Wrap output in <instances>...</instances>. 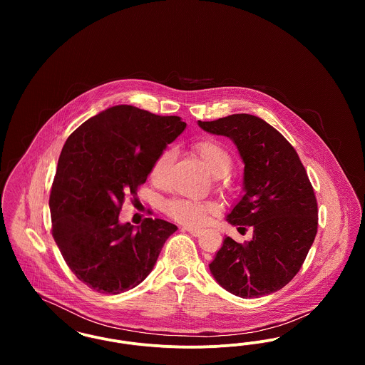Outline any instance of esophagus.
Wrapping results in <instances>:
<instances>
[{"label":"esophagus","mask_w":365,"mask_h":365,"mask_svg":"<svg viewBox=\"0 0 365 365\" xmlns=\"http://www.w3.org/2000/svg\"><path fill=\"white\" fill-rule=\"evenodd\" d=\"M183 230H186L187 232H190L191 235H194V237H197V235H200V232L202 231L201 228H198V227H192V226H185L183 227Z\"/></svg>","instance_id":"34e87169"}]
</instances>
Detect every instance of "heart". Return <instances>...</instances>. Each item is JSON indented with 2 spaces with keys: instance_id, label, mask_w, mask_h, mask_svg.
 Masks as SVG:
<instances>
[{
  "instance_id": "heart-1",
  "label": "heart",
  "mask_w": 365,
  "mask_h": 365,
  "mask_svg": "<svg viewBox=\"0 0 365 365\" xmlns=\"http://www.w3.org/2000/svg\"><path fill=\"white\" fill-rule=\"evenodd\" d=\"M194 152L201 157L213 176H225L230 171L232 160L226 148L213 140L201 139L192 145ZM173 149H165L157 157L150 170V178L157 185H163L167 179L170 165L174 160ZM216 210V205L207 201H195L190 198H174L165 204V212L176 222L186 225H202L210 213Z\"/></svg>"
}]
</instances>
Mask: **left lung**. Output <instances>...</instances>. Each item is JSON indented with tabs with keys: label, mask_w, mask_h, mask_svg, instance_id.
<instances>
[{
	"label": "left lung",
	"mask_w": 365,
	"mask_h": 365,
	"mask_svg": "<svg viewBox=\"0 0 365 365\" xmlns=\"http://www.w3.org/2000/svg\"><path fill=\"white\" fill-rule=\"evenodd\" d=\"M198 125L231 139L245 164L243 195L227 222L253 230L249 242L226 237L209 269L231 294L259 298L294 278L317 232V202L307 171L278 130L260 118L237 113Z\"/></svg>",
	"instance_id": "1"
}]
</instances>
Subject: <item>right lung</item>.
I'll return each mask as SVG.
<instances>
[{"mask_svg":"<svg viewBox=\"0 0 365 365\" xmlns=\"http://www.w3.org/2000/svg\"><path fill=\"white\" fill-rule=\"evenodd\" d=\"M186 123L131 105L90 118L66 140L53 180L52 235L75 277L104 294H120L150 274L178 227L146 217L122 225L125 195H137L152 165Z\"/></svg>","mask_w":365,"mask_h":365,"instance_id":"add662e5","label":"right lung"}]
</instances>
